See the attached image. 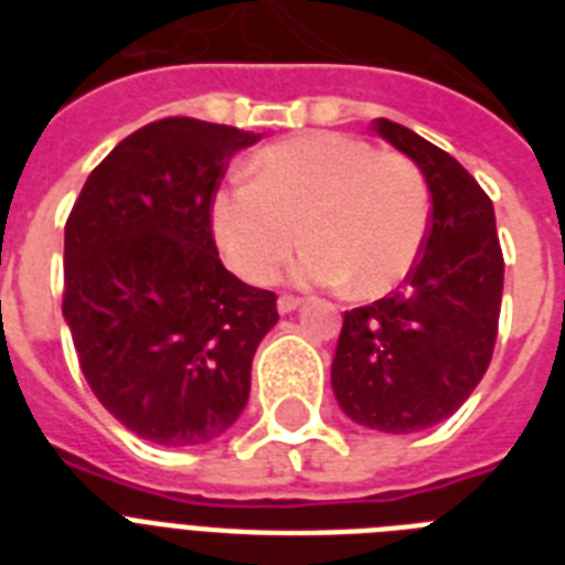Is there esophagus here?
<instances>
[{
    "instance_id": "obj_1",
    "label": "esophagus",
    "mask_w": 565,
    "mask_h": 565,
    "mask_svg": "<svg viewBox=\"0 0 565 565\" xmlns=\"http://www.w3.org/2000/svg\"><path fill=\"white\" fill-rule=\"evenodd\" d=\"M301 305V299L299 296H292V292H284L281 299H278V310H281V313H292V310L299 308Z\"/></svg>"
}]
</instances>
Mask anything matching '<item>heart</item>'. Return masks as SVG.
Here are the masks:
<instances>
[{
    "label": "heart",
    "mask_w": 565,
    "mask_h": 565,
    "mask_svg": "<svg viewBox=\"0 0 565 565\" xmlns=\"http://www.w3.org/2000/svg\"><path fill=\"white\" fill-rule=\"evenodd\" d=\"M252 172L255 181L213 199L216 243L246 281H273L301 237L310 246L296 278L345 281L354 296H381L416 264L430 193L411 158L319 131L264 149Z\"/></svg>",
    "instance_id": "obj_1"
}]
</instances>
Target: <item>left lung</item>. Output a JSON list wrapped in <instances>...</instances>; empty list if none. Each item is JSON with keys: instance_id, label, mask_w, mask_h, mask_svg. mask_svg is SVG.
Masks as SVG:
<instances>
[{"instance_id": "left-lung-1", "label": "left lung", "mask_w": 565, "mask_h": 565, "mask_svg": "<svg viewBox=\"0 0 565 565\" xmlns=\"http://www.w3.org/2000/svg\"><path fill=\"white\" fill-rule=\"evenodd\" d=\"M430 190V222L404 284L345 310L331 386L349 419L413 434L448 419L481 384L499 337L504 257L481 184L411 128L375 119Z\"/></svg>"}]
</instances>
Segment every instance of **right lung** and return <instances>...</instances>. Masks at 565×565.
Listing matches in <instances>:
<instances>
[{"instance_id":"right-lung-1","label":"right lung","mask_w":565,"mask_h":565,"mask_svg":"<svg viewBox=\"0 0 565 565\" xmlns=\"http://www.w3.org/2000/svg\"><path fill=\"white\" fill-rule=\"evenodd\" d=\"M234 126L154 119L84 181L64 228V319L105 411L158 446L211 443L237 422L252 358L278 322L273 290L231 275L213 199Z\"/></svg>"}]
</instances>
